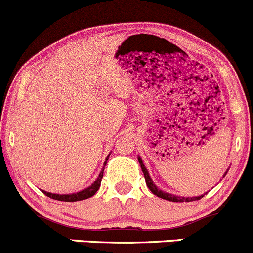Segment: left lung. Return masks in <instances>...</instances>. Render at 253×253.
<instances>
[{"instance_id":"1","label":"left lung","mask_w":253,"mask_h":253,"mask_svg":"<svg viewBox=\"0 0 253 253\" xmlns=\"http://www.w3.org/2000/svg\"><path fill=\"white\" fill-rule=\"evenodd\" d=\"M137 160H139L140 166H141L146 184H147L148 189H150L151 191H152V194L156 195V196L161 197V199H165V200H167V201H171V202H191V201H197V200H200L204 197V195H201V196H196V197H183V196H176V195H173V194H167V192L162 191V190H160L155 184H153L152 179H151V176L148 175V171H147V169H146V167L144 165V162H142L141 158L137 157ZM225 174H224V176H225Z\"/></svg>"}]
</instances>
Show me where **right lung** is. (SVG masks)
<instances>
[{"instance_id":"add662e5","label":"right lung","mask_w":253,"mask_h":253,"mask_svg":"<svg viewBox=\"0 0 253 253\" xmlns=\"http://www.w3.org/2000/svg\"><path fill=\"white\" fill-rule=\"evenodd\" d=\"M107 160L108 157L106 158L105 163H103V166H106V163H107ZM103 170H105V167L102 168V170H101V173L98 174V178L96 179L95 181H93L92 184L90 185V186L86 187V189L82 190V191L79 192H74V194H67V195H59V194H52V192H47V191H43V194L46 195V196L51 197V199L53 200H58V201H66V202H75V201H82V200H86L88 197L93 196V195L97 192V190L100 189L101 186V180H102L103 178Z\"/></svg>"}]
</instances>
